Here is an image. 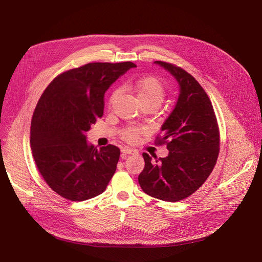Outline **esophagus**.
Masks as SVG:
<instances>
[{
  "instance_id": "34e87169",
  "label": "esophagus",
  "mask_w": 262,
  "mask_h": 262,
  "mask_svg": "<svg viewBox=\"0 0 262 262\" xmlns=\"http://www.w3.org/2000/svg\"><path fill=\"white\" fill-rule=\"evenodd\" d=\"M121 154L122 156H126V155H137L138 151L136 150V149H132V148H128V147H124L121 149Z\"/></svg>"
}]
</instances>
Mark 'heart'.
Returning <instances> with one entry per match:
<instances>
[{"instance_id": "heart-1", "label": "heart", "mask_w": 262, "mask_h": 262, "mask_svg": "<svg viewBox=\"0 0 262 262\" xmlns=\"http://www.w3.org/2000/svg\"><path fill=\"white\" fill-rule=\"evenodd\" d=\"M129 88L135 92L137 99L141 104L150 103L157 106L163 102L165 97V89L161 82L155 78L148 77L137 81L129 85ZM117 92H114L110 97V103H113L117 97ZM140 129L135 127L126 128L122 132V138L128 142H134L138 139Z\"/></svg>"}]
</instances>
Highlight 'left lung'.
<instances>
[{
    "label": "left lung",
    "instance_id": "1",
    "mask_svg": "<svg viewBox=\"0 0 262 262\" xmlns=\"http://www.w3.org/2000/svg\"><path fill=\"white\" fill-rule=\"evenodd\" d=\"M155 64L176 80L179 94L158 141L167 144L169 155L154 162L144 152L145 167L138 180L147 195L177 202L196 192L211 173L219 156V127L211 102L194 77L166 62Z\"/></svg>",
    "mask_w": 262,
    "mask_h": 262
}]
</instances>
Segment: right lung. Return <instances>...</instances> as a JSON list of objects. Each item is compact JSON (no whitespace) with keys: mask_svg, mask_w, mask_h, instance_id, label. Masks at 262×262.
<instances>
[{"mask_svg":"<svg viewBox=\"0 0 262 262\" xmlns=\"http://www.w3.org/2000/svg\"><path fill=\"white\" fill-rule=\"evenodd\" d=\"M137 67L133 62L88 63L58 76L45 90L31 122L34 161L50 188L65 199L84 201L103 193L120 149H97L86 133L101 117L104 93Z\"/></svg>","mask_w":262,"mask_h":262,"instance_id":"obj_1","label":"right lung"}]
</instances>
